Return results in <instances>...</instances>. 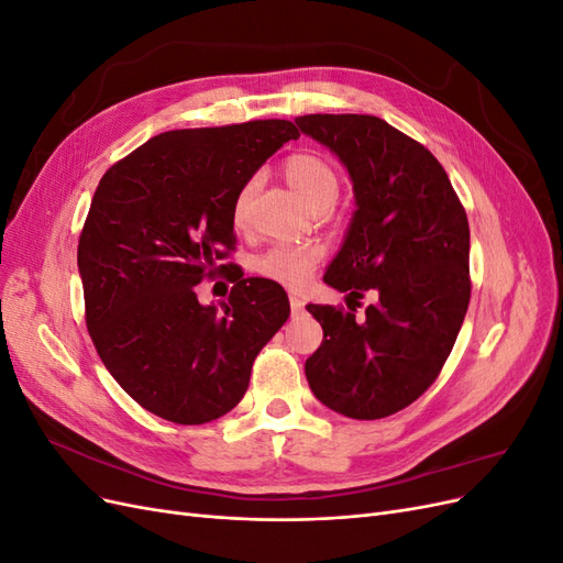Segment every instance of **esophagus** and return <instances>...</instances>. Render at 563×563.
<instances>
[{"label": "esophagus", "instance_id": "esophagus-1", "mask_svg": "<svg viewBox=\"0 0 563 563\" xmlns=\"http://www.w3.org/2000/svg\"><path fill=\"white\" fill-rule=\"evenodd\" d=\"M288 305H291V312L294 314H298V312H302V308H305V302L298 298V296H288Z\"/></svg>", "mask_w": 563, "mask_h": 563}]
</instances>
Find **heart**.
<instances>
[{"label":"heart","instance_id":"b5f03b06","mask_svg":"<svg viewBox=\"0 0 563 563\" xmlns=\"http://www.w3.org/2000/svg\"><path fill=\"white\" fill-rule=\"evenodd\" d=\"M282 172L288 185H291L314 211L329 209L335 201L340 180H338L335 168L321 155H314V152H296V155L284 159ZM253 187H255L253 180L244 183L234 197L232 220L236 228H242L246 223ZM319 263H321V249L312 244H284V246H272L269 251H265L261 258L255 261L253 267L261 277L269 282H277L288 288H300L302 284L310 282Z\"/></svg>","mask_w":563,"mask_h":563}]
</instances>
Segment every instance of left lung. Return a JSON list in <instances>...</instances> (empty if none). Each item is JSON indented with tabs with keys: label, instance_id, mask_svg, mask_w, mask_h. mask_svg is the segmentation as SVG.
<instances>
[{
	"label": "left lung",
	"instance_id": "left-lung-1",
	"mask_svg": "<svg viewBox=\"0 0 563 563\" xmlns=\"http://www.w3.org/2000/svg\"><path fill=\"white\" fill-rule=\"evenodd\" d=\"M302 133L333 150L356 211L323 282L347 310L308 305L323 340L305 362L314 397L354 420L401 411L444 368L470 305V225L432 152L373 114H305ZM377 296L356 320L351 305Z\"/></svg>",
	"mask_w": 563,
	"mask_h": 563
}]
</instances>
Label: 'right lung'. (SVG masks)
Instances as JSON below:
<instances>
[{
  "label": "right lung",
  "mask_w": 563,
  "mask_h": 563,
  "mask_svg": "<svg viewBox=\"0 0 563 563\" xmlns=\"http://www.w3.org/2000/svg\"><path fill=\"white\" fill-rule=\"evenodd\" d=\"M298 135L286 119L166 131L100 178L77 246L84 317L106 368L145 411L201 424L246 395L255 356L291 312L286 291L242 272L218 310L195 286L232 267L234 197Z\"/></svg>",
  "instance_id": "right-lung-1"
}]
</instances>
